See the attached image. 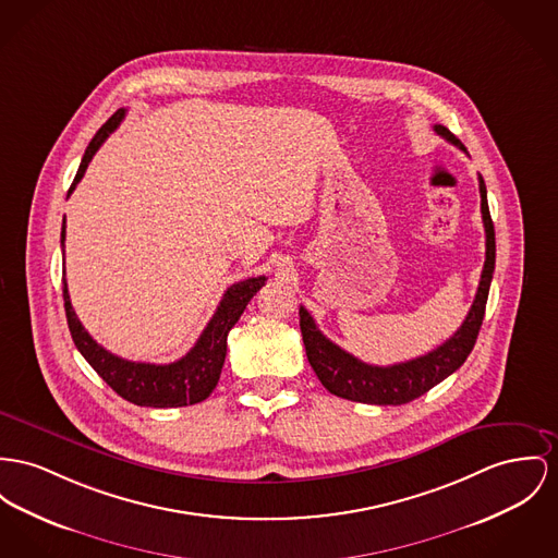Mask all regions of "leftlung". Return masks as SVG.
<instances>
[{
	"instance_id": "8db88e82",
	"label": "left lung",
	"mask_w": 558,
	"mask_h": 558,
	"mask_svg": "<svg viewBox=\"0 0 558 558\" xmlns=\"http://www.w3.org/2000/svg\"><path fill=\"white\" fill-rule=\"evenodd\" d=\"M434 131L452 146L465 151L463 144L442 124H436ZM478 186H481V211H483L484 234H486L483 275H481L474 304L465 322L438 349L402 364L372 366L353 357L351 353H347L344 349L335 344L330 338L322 335L315 319L308 315V311L300 306V330H302L308 364L330 393L351 402H362V404L400 407L421 398L432 387L442 383L446 376H450L452 372L463 366V362L468 360V355L476 344V338L483 326L486 298H488V288L495 270V228L488 214L483 175H478Z\"/></svg>"
}]
</instances>
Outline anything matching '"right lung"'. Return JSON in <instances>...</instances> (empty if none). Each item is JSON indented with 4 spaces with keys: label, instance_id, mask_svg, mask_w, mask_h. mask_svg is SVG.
<instances>
[{
    "label": "right lung",
    "instance_id": "right-lung-1",
    "mask_svg": "<svg viewBox=\"0 0 558 558\" xmlns=\"http://www.w3.org/2000/svg\"><path fill=\"white\" fill-rule=\"evenodd\" d=\"M126 110H118L112 118L97 131L90 140L88 148L82 156L80 169L75 173L74 184L70 194L74 192L77 182L84 178L88 162L93 160L95 151L110 137L113 129L122 122ZM68 194V196H70ZM65 243V220L61 228V245ZM65 256V254H63ZM266 277H250L245 281L232 283L209 319L207 328L203 330L196 344L187 351L186 355L173 364H144V362H129L104 349L93 336L84 330L75 315L68 281L63 275V300H65V315L68 326L74 338L77 351L84 360L95 368V372L112 387L113 391L131 404L149 407V409H178L198 404L209 398L216 389L220 374H222L223 360H226V338L232 326L243 315L247 302L256 296V292L264 286Z\"/></svg>",
    "mask_w": 558,
    "mask_h": 558
}]
</instances>
